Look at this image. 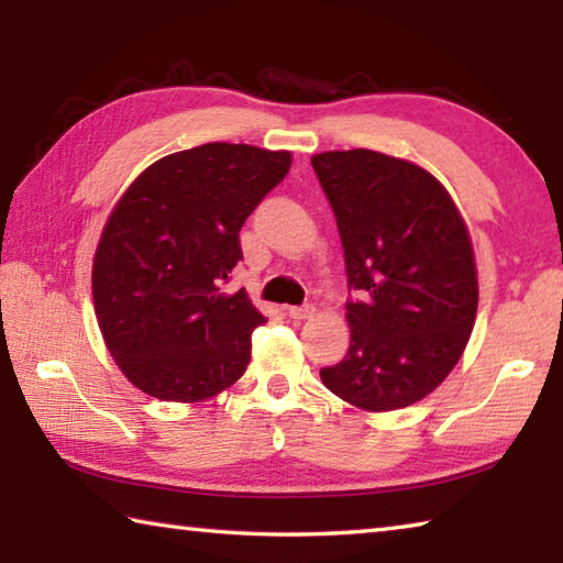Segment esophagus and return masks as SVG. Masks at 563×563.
<instances>
[{
	"label": "esophagus",
	"mask_w": 563,
	"mask_h": 563,
	"mask_svg": "<svg viewBox=\"0 0 563 563\" xmlns=\"http://www.w3.org/2000/svg\"><path fill=\"white\" fill-rule=\"evenodd\" d=\"M288 316L300 322V320H308V318L316 316V308H312V305H302V308H295V305H292V308H288Z\"/></svg>",
	"instance_id": "esophagus-1"
}]
</instances>
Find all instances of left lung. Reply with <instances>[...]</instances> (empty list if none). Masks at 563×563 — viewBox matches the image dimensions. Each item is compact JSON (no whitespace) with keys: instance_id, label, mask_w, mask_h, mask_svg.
<instances>
[{"instance_id":"8db88e82","label":"left lung","mask_w":563,"mask_h":563,"mask_svg":"<svg viewBox=\"0 0 563 563\" xmlns=\"http://www.w3.org/2000/svg\"><path fill=\"white\" fill-rule=\"evenodd\" d=\"M335 213L350 300V347L322 367L332 395L393 412L444 383L470 342L479 283L470 231L430 170L379 151L312 156Z\"/></svg>"}]
</instances>
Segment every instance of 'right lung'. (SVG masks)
Returning <instances> with one entry per match:
<instances>
[{"label":"right lung","mask_w":563,"mask_h":563,"mask_svg":"<svg viewBox=\"0 0 563 563\" xmlns=\"http://www.w3.org/2000/svg\"><path fill=\"white\" fill-rule=\"evenodd\" d=\"M290 151L203 144L158 158L123 190L93 253L103 342L133 387L201 402L243 377L263 312L221 292L245 218L290 170Z\"/></svg>","instance_id":"add662e5"}]
</instances>
